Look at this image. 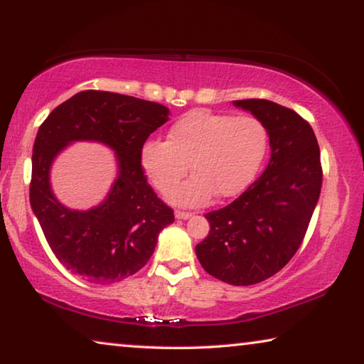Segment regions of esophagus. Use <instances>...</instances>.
Returning a JSON list of instances; mask_svg holds the SVG:
<instances>
[{
  "mask_svg": "<svg viewBox=\"0 0 364 364\" xmlns=\"http://www.w3.org/2000/svg\"><path fill=\"white\" fill-rule=\"evenodd\" d=\"M175 217H176L178 220H188V218L193 217V213H191V212H180V210H176V212H175Z\"/></svg>",
  "mask_w": 364,
  "mask_h": 364,
  "instance_id": "obj_1",
  "label": "esophagus"
}]
</instances>
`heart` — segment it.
Here are the masks:
<instances>
[{
  "mask_svg": "<svg viewBox=\"0 0 364 364\" xmlns=\"http://www.w3.org/2000/svg\"><path fill=\"white\" fill-rule=\"evenodd\" d=\"M268 134L252 115H226L196 109L178 119L167 141H147L141 147V167L160 193H168L187 173L195 175L171 191L176 205H204L231 197L254 180L267 152Z\"/></svg>",
  "mask_w": 364,
  "mask_h": 364,
  "instance_id": "obj_1",
  "label": "heart"
}]
</instances>
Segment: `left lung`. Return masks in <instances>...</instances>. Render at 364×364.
I'll return each mask as SVG.
<instances>
[{
    "label": "left lung",
    "instance_id": "1",
    "mask_svg": "<svg viewBox=\"0 0 364 364\" xmlns=\"http://www.w3.org/2000/svg\"><path fill=\"white\" fill-rule=\"evenodd\" d=\"M263 123L269 162L244 193L205 215L210 232L196 245L208 274L232 286H252L278 273L304 241L321 193L319 146L310 123L267 100L234 101Z\"/></svg>",
    "mask_w": 364,
    "mask_h": 364
}]
</instances>
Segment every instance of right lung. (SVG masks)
<instances>
[{
	"label": "right lung",
	"mask_w": 364,
	"mask_h": 364,
	"mask_svg": "<svg viewBox=\"0 0 364 364\" xmlns=\"http://www.w3.org/2000/svg\"><path fill=\"white\" fill-rule=\"evenodd\" d=\"M162 104L109 91H80L41 123L32 156L30 205L53 254L73 274L112 284L139 271L157 245L159 232L173 223V210L147 184L141 147L168 120ZM93 140L112 149L117 178L100 206L73 211L50 188V167L65 147Z\"/></svg>",
	"instance_id": "add662e5"
}]
</instances>
